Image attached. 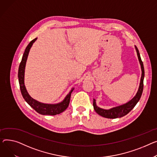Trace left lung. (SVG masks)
<instances>
[{
	"label": "left lung",
	"mask_w": 157,
	"mask_h": 157,
	"mask_svg": "<svg viewBox=\"0 0 157 157\" xmlns=\"http://www.w3.org/2000/svg\"><path fill=\"white\" fill-rule=\"evenodd\" d=\"M135 48L137 52L138 59L140 61V63L141 67V71H142V75H141L140 85L138 91L136 93V96L127 103L124 104V105H121V106L112 108L109 110H105V109H101V108H99L98 107H97L96 105V100L95 99H93V105L94 109H95V112L98 114H99L100 116H101L103 117L109 118V119H116V118L126 116V115H127L135 107V105H136L137 103L138 102V101L140 100V99L141 97L143 90V79H144V70L143 63L141 60L139 50H138V48L136 46H135Z\"/></svg>",
	"instance_id": "left-lung-1"
}]
</instances>
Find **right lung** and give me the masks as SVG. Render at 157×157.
Listing matches in <instances>:
<instances>
[{"instance_id": "right-lung-1", "label": "right lung", "mask_w": 157, "mask_h": 157, "mask_svg": "<svg viewBox=\"0 0 157 157\" xmlns=\"http://www.w3.org/2000/svg\"><path fill=\"white\" fill-rule=\"evenodd\" d=\"M36 38L31 40L29 44L26 47L25 51L23 54L22 60L19 66L18 70V79L21 92L23 95V97L25 101L32 107L36 112L41 115H50V116H55V115L59 114L64 112L69 106L70 102L71 95L74 88H72L68 95L66 97L64 100L60 103L57 104H46L39 102L33 98H31L28 93L24 83V76H25V69L26 66V62L27 57L29 54V50L32 46L33 44L36 41Z\"/></svg>"}]
</instances>
